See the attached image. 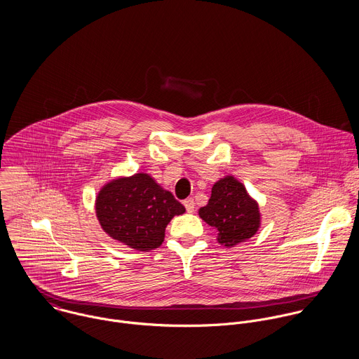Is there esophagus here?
Listing matches in <instances>:
<instances>
[{"label":"esophagus","mask_w":359,"mask_h":359,"mask_svg":"<svg viewBox=\"0 0 359 359\" xmlns=\"http://www.w3.org/2000/svg\"><path fill=\"white\" fill-rule=\"evenodd\" d=\"M184 205H185V208H187L188 212H194V211H195V202H194V199H187V201L184 202Z\"/></svg>","instance_id":"1"}]
</instances>
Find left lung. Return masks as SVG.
<instances>
[{
  "instance_id": "8db88e82",
  "label": "left lung",
  "mask_w": 359,
  "mask_h": 359,
  "mask_svg": "<svg viewBox=\"0 0 359 359\" xmlns=\"http://www.w3.org/2000/svg\"><path fill=\"white\" fill-rule=\"evenodd\" d=\"M199 217L218 233V243L233 248L253 238L261 225L257 201L233 175L219 178L211 188V196Z\"/></svg>"
}]
</instances>
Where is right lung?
I'll return each mask as SVG.
<instances>
[{"mask_svg":"<svg viewBox=\"0 0 359 359\" xmlns=\"http://www.w3.org/2000/svg\"><path fill=\"white\" fill-rule=\"evenodd\" d=\"M95 212L111 239L148 252L163 243L167 224L184 214L185 207L151 174L137 172L104 184L97 195Z\"/></svg>","mask_w":359,"mask_h":359,"instance_id":"obj_1","label":"right lung"}]
</instances>
